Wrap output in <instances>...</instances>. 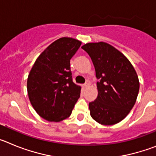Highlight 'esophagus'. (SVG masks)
I'll use <instances>...</instances> for the list:
<instances>
[{"mask_svg":"<svg viewBox=\"0 0 156 156\" xmlns=\"http://www.w3.org/2000/svg\"><path fill=\"white\" fill-rule=\"evenodd\" d=\"M89 85H90V80H87V82L84 83V87H87Z\"/></svg>","mask_w":156,"mask_h":156,"instance_id":"obj_1","label":"esophagus"}]
</instances>
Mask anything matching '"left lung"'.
<instances>
[{
	"instance_id": "left-lung-1",
	"label": "left lung",
	"mask_w": 156,
	"mask_h": 156,
	"mask_svg": "<svg viewBox=\"0 0 156 156\" xmlns=\"http://www.w3.org/2000/svg\"><path fill=\"white\" fill-rule=\"evenodd\" d=\"M82 49L91 58L98 80V95L89 103L90 115L101 124H115L136 102L140 87L136 71L120 51L107 43H89Z\"/></svg>"
}]
</instances>
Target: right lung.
I'll list each match as a JSON object with an SVG mask.
<instances>
[{
	"label": "right lung",
	"instance_id": "add662e5",
	"mask_svg": "<svg viewBox=\"0 0 156 156\" xmlns=\"http://www.w3.org/2000/svg\"><path fill=\"white\" fill-rule=\"evenodd\" d=\"M81 42L62 37L48 47L34 63L27 80L32 105L43 119L59 122L68 118L80 97L81 87L73 81L70 59Z\"/></svg>",
	"mask_w": 156,
	"mask_h": 156
}]
</instances>
